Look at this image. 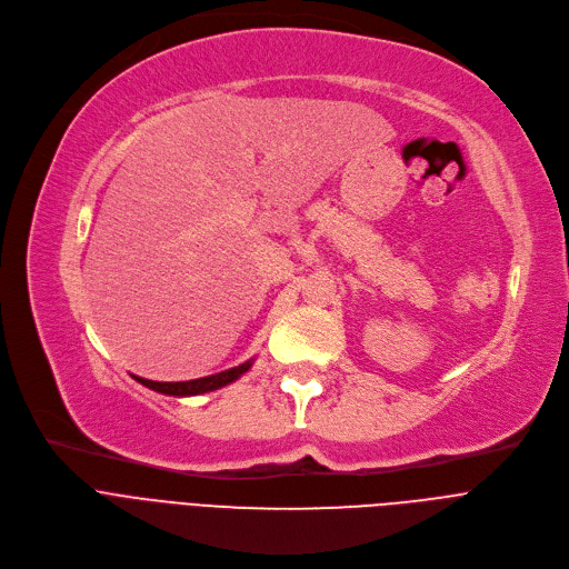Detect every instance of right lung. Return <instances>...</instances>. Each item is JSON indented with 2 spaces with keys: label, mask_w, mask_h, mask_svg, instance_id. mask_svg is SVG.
Here are the masks:
<instances>
[{
  "label": "right lung",
  "mask_w": 569,
  "mask_h": 569,
  "mask_svg": "<svg viewBox=\"0 0 569 569\" xmlns=\"http://www.w3.org/2000/svg\"><path fill=\"white\" fill-rule=\"evenodd\" d=\"M251 365H253V360L239 365V367H232L228 371L214 373V376H204V378L184 380V382H157V380H147V378H138V376H133V378L140 385L149 387V390L168 395V397H196V395H204V392H214V390H219V387L234 382L239 376L251 369Z\"/></svg>",
  "instance_id": "1"
}]
</instances>
